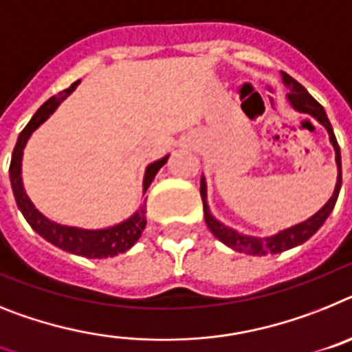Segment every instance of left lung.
<instances>
[{
	"label": "left lung",
	"instance_id": "8db88e82",
	"mask_svg": "<svg viewBox=\"0 0 352 352\" xmlns=\"http://www.w3.org/2000/svg\"><path fill=\"white\" fill-rule=\"evenodd\" d=\"M283 83L290 88L289 94H287V99L290 100V104L294 106V109L301 113H308L314 118L320 122V124L328 129L329 133V140H331L333 146H335V152H337V164H338V180H337V188H335V193L333 197L329 198L328 204L322 207L317 214H314L310 219L307 221L299 223L296 227L287 228V230L280 232V234L273 235V237H265V239H258V237H248V235L237 234L232 228L225 227L219 221L210 216L209 207H207V188H206V179H201L200 184V195L204 198V214H206V223L209 230L212 232L216 237H218L221 243H225L227 246H230L232 250L241 253H248V255H269V253H282L285 250L294 248V246H299V244H303L305 241H308L311 235L316 234L320 227H322V223L328 219V216L331 214L333 207L337 204L338 198V191H340L342 186V161H340V146H338L337 138H335V133H333V127L328 120V115L324 111V108L317 102L314 97L310 96L307 91V88L303 87L301 83H298L292 76H289L287 72L282 74Z\"/></svg>",
	"mask_w": 352,
	"mask_h": 352
}]
</instances>
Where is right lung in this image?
Returning a JSON list of instances; mask_svg holds the SVG:
<instances>
[{"instance_id": "right-lung-1", "label": "right lung", "mask_w": 352, "mask_h": 352, "mask_svg": "<svg viewBox=\"0 0 352 352\" xmlns=\"http://www.w3.org/2000/svg\"><path fill=\"white\" fill-rule=\"evenodd\" d=\"M79 79L76 83L70 85L67 90L60 91L51 99L45 100L41 108L36 109V113L28 122V125L21 131L17 143L12 152V161H10V182L12 189H14V197L17 201V207L21 209L23 216L26 221L30 223V227L42 235L45 241L51 244L58 246V248L65 250L69 253H76V255L87 256V258H108V256H115L118 253H124L133 246L136 241L140 239L143 228L146 225L145 206L140 207V210L129 219H125L120 225H115L111 228H104V230H83V228H74V227H62L56 223L49 221L44 218L38 210L33 207L30 198L26 197L23 189V180H21V161H23V151L24 145L28 142L30 134L45 120V118L58 108V104L62 102L70 91L78 87ZM168 161V155L163 159H159L155 163L148 164L145 172V179H143V191L148 189L151 182L154 180L155 173L159 172V168L163 166Z\"/></svg>"}]
</instances>
